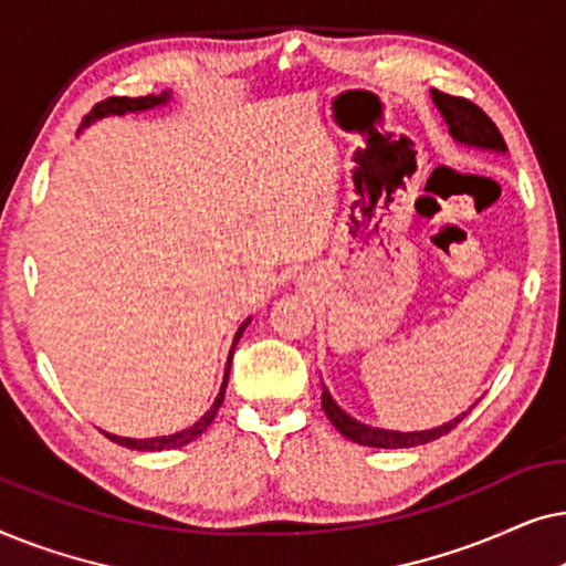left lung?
Instances as JSON below:
<instances>
[{
    "label": "left lung",
    "instance_id": "obj_1",
    "mask_svg": "<svg viewBox=\"0 0 566 566\" xmlns=\"http://www.w3.org/2000/svg\"><path fill=\"white\" fill-rule=\"evenodd\" d=\"M430 95L440 115H443V120L448 123V130H451L455 142L505 151V138H502L500 128L494 126L492 118L482 111V107L474 105L467 97H453L440 90H430ZM322 409L324 415L329 417V422L335 424L347 440H355V443L370 446V448H412V446L430 443V440H436L440 436H448V432H451L455 424L467 417V412H463L461 417H455V420H451L448 424H440L436 430L394 432V430L368 428V424L353 420L350 415H345L343 409L335 405V399L329 397V391L322 394Z\"/></svg>",
    "mask_w": 566,
    "mask_h": 566
}]
</instances>
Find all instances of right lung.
<instances>
[{
    "instance_id": "obj_1",
    "label": "right lung",
    "mask_w": 566,
    "mask_h": 566,
    "mask_svg": "<svg viewBox=\"0 0 566 566\" xmlns=\"http://www.w3.org/2000/svg\"><path fill=\"white\" fill-rule=\"evenodd\" d=\"M167 99V92L165 95H159V97H154V95H146V97H107V99H103V103H97L95 107H92V111L84 115V120H82V128L84 126H90L92 120H97V118H103V115H111V113H138V111H146V107H154V105H159V103H165ZM247 329V322L242 324V327H239V332H237V337H234V345L239 343V337H242V332ZM231 355H234V347H231V353H229V363H227V374H223V384H221V391H219V397H216V401H213V407L208 409V412L200 417V420L192 424V428H188V430H182V432H175V436H161V438H146V440H134V438H120V436H105L113 440V443H118V446H126V448H134V451H169V448H182V446H188L190 440H196L198 436H203L206 432V428L208 424L213 422V417H216V412H219V407L223 405V394H227V381H229V368H231Z\"/></svg>"
}]
</instances>
